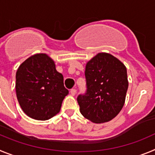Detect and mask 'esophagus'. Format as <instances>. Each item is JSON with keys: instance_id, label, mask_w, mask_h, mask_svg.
<instances>
[{"instance_id": "obj_1", "label": "esophagus", "mask_w": 155, "mask_h": 155, "mask_svg": "<svg viewBox=\"0 0 155 155\" xmlns=\"http://www.w3.org/2000/svg\"><path fill=\"white\" fill-rule=\"evenodd\" d=\"M70 92H71V95H75L77 93V90L74 89V88H72V89H71V91H70Z\"/></svg>"}]
</instances>
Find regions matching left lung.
<instances>
[{"mask_svg":"<svg viewBox=\"0 0 155 155\" xmlns=\"http://www.w3.org/2000/svg\"><path fill=\"white\" fill-rule=\"evenodd\" d=\"M84 75L87 89L77 98L81 113L95 124L110 121L125 102L127 68L113 55L100 53L87 63Z\"/></svg>","mask_w":155,"mask_h":155,"instance_id":"1","label":"left lung"}]
</instances>
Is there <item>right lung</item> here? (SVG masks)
<instances>
[{
	"label": "right lung",
	"instance_id": "right-lung-1",
	"mask_svg": "<svg viewBox=\"0 0 155 155\" xmlns=\"http://www.w3.org/2000/svg\"><path fill=\"white\" fill-rule=\"evenodd\" d=\"M15 78L18 101L27 116L46 120L60 112L69 91L49 56L39 53L30 57L19 66Z\"/></svg>",
	"mask_w": 155,
	"mask_h": 155
}]
</instances>
